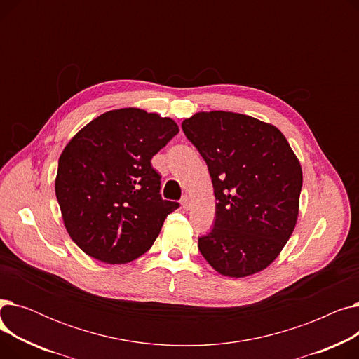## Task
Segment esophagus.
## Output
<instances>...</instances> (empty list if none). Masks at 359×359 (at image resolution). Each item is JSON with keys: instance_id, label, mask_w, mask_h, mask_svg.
<instances>
[{"instance_id": "34e87169", "label": "esophagus", "mask_w": 359, "mask_h": 359, "mask_svg": "<svg viewBox=\"0 0 359 359\" xmlns=\"http://www.w3.org/2000/svg\"><path fill=\"white\" fill-rule=\"evenodd\" d=\"M182 206H183V210H191V198L187 196V195H184L183 198H182Z\"/></svg>"}]
</instances>
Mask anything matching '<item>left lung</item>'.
I'll use <instances>...</instances> for the list:
<instances>
[{"mask_svg": "<svg viewBox=\"0 0 359 359\" xmlns=\"http://www.w3.org/2000/svg\"><path fill=\"white\" fill-rule=\"evenodd\" d=\"M183 134L208 165L215 221L198 238L201 255L221 275L249 276L269 266L291 237L303 172L273 125L233 111H201Z\"/></svg>", "mask_w": 359, "mask_h": 359, "instance_id": "8db88e82", "label": "left lung"}]
</instances>
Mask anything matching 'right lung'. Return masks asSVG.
Returning <instances> with one entry per match:
<instances>
[{
  "label": "right lung",
  "instance_id": "add662e5",
  "mask_svg": "<svg viewBox=\"0 0 359 359\" xmlns=\"http://www.w3.org/2000/svg\"><path fill=\"white\" fill-rule=\"evenodd\" d=\"M177 132L173 119L126 107L103 113L68 142L55 194L65 229L84 253L119 265L153 246L179 202L161 198L151 158Z\"/></svg>",
  "mask_w": 359,
  "mask_h": 359
}]
</instances>
